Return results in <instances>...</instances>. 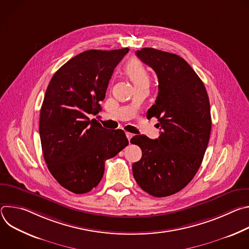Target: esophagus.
<instances>
[{"label": "esophagus", "mask_w": 249, "mask_h": 249, "mask_svg": "<svg viewBox=\"0 0 249 249\" xmlns=\"http://www.w3.org/2000/svg\"><path fill=\"white\" fill-rule=\"evenodd\" d=\"M134 135L133 134H131V133H129V132H126V137H127V139L130 141L131 140V138L133 137Z\"/></svg>", "instance_id": "esophagus-1"}]
</instances>
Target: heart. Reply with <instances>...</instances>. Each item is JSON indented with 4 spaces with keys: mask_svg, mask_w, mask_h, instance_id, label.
Here are the masks:
<instances>
[{
    "mask_svg": "<svg viewBox=\"0 0 249 249\" xmlns=\"http://www.w3.org/2000/svg\"><path fill=\"white\" fill-rule=\"evenodd\" d=\"M125 72L135 86L143 83H149L148 71L140 61H130L125 68Z\"/></svg>",
    "mask_w": 249,
    "mask_h": 249,
    "instance_id": "obj_1",
    "label": "heart"
}]
</instances>
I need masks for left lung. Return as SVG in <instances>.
I'll use <instances>...</instances> for the list:
<instances>
[{
  "mask_svg": "<svg viewBox=\"0 0 249 249\" xmlns=\"http://www.w3.org/2000/svg\"><path fill=\"white\" fill-rule=\"evenodd\" d=\"M136 55L158 76L159 93L147 117H157L161 132L156 140L144 135L131 139L142 150L133 175L144 191L165 197L183 189L202 163L212 126L209 97L201 79L180 56L154 48Z\"/></svg>",
  "mask_w": 249,
  "mask_h": 249,
  "instance_id": "left-lung-1",
  "label": "left lung"
}]
</instances>
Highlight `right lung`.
I'll return each instance as SVG.
<instances>
[{"label":"right lung","instance_id":"obj_1","mask_svg":"<svg viewBox=\"0 0 249 249\" xmlns=\"http://www.w3.org/2000/svg\"><path fill=\"white\" fill-rule=\"evenodd\" d=\"M128 51L82 52L57 71L46 89L39 120L43 157L58 183L73 193L96 187L105 160L129 144L124 131H107L89 118L100 110L113 71Z\"/></svg>","mask_w":249,"mask_h":249}]
</instances>
